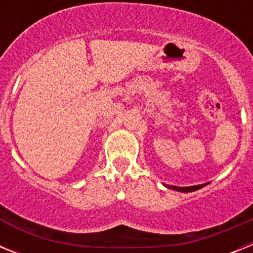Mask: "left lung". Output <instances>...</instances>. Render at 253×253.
<instances>
[{"mask_svg": "<svg viewBox=\"0 0 253 253\" xmlns=\"http://www.w3.org/2000/svg\"><path fill=\"white\" fill-rule=\"evenodd\" d=\"M206 184H207V183H205V184H198V185H191V187H175V185H169V184H164V185H166L167 188L174 189V191H178V192H183V193H188V192H194L197 191V189L203 188Z\"/></svg>", "mask_w": 253, "mask_h": 253, "instance_id": "obj_1", "label": "left lung"}]
</instances>
